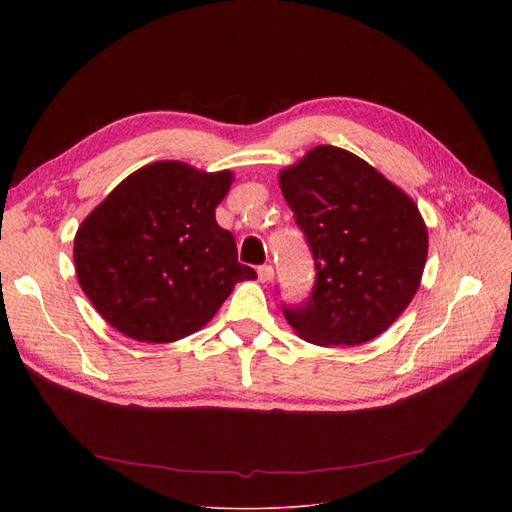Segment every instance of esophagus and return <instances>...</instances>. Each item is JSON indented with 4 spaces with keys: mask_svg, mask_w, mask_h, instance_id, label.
<instances>
[{
    "mask_svg": "<svg viewBox=\"0 0 512 512\" xmlns=\"http://www.w3.org/2000/svg\"><path fill=\"white\" fill-rule=\"evenodd\" d=\"M257 276H259V282H270L274 278V267L272 265H261L257 270Z\"/></svg>",
    "mask_w": 512,
    "mask_h": 512,
    "instance_id": "1",
    "label": "esophagus"
}]
</instances>
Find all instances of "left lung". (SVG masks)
I'll list each match as a JSON object with an SVG mask.
<instances>
[{"mask_svg": "<svg viewBox=\"0 0 512 512\" xmlns=\"http://www.w3.org/2000/svg\"><path fill=\"white\" fill-rule=\"evenodd\" d=\"M280 188L315 261L309 299L282 305L303 340L357 346L407 309L427 259L413 199L355 153L319 145L280 172Z\"/></svg>", "mask_w": 512, "mask_h": 512, "instance_id": "left-lung-1", "label": "left lung"}]
</instances>
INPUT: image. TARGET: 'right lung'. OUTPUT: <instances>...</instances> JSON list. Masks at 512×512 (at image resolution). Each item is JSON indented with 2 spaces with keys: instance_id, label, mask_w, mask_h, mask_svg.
<instances>
[{
  "instance_id": "right-lung-1",
  "label": "right lung",
  "mask_w": 512,
  "mask_h": 512,
  "mask_svg": "<svg viewBox=\"0 0 512 512\" xmlns=\"http://www.w3.org/2000/svg\"><path fill=\"white\" fill-rule=\"evenodd\" d=\"M232 172L155 161L124 178L80 224L74 267L99 315L139 342H174L203 328L236 282L232 232L215 222Z\"/></svg>"
}]
</instances>
